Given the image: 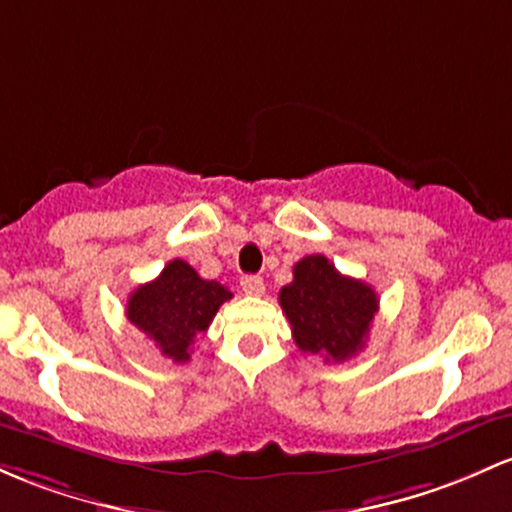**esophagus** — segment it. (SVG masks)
<instances>
[{
    "mask_svg": "<svg viewBox=\"0 0 512 512\" xmlns=\"http://www.w3.org/2000/svg\"><path fill=\"white\" fill-rule=\"evenodd\" d=\"M240 286H243L245 294L250 296L265 294V282H262V277H257V274H247V277L240 279Z\"/></svg>",
    "mask_w": 512,
    "mask_h": 512,
    "instance_id": "1",
    "label": "esophagus"
}]
</instances>
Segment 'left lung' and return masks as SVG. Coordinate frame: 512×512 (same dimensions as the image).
Wrapping results in <instances>:
<instances>
[{"instance_id": "1", "label": "left lung", "mask_w": 512, "mask_h": 512, "mask_svg": "<svg viewBox=\"0 0 512 512\" xmlns=\"http://www.w3.org/2000/svg\"><path fill=\"white\" fill-rule=\"evenodd\" d=\"M296 347L325 362H345L367 342L379 311L376 291L362 279L340 274L323 255H308L294 265V282L279 291Z\"/></svg>"}]
</instances>
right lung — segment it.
<instances>
[{"mask_svg": "<svg viewBox=\"0 0 512 512\" xmlns=\"http://www.w3.org/2000/svg\"><path fill=\"white\" fill-rule=\"evenodd\" d=\"M233 294L213 279H201L192 265L172 260L157 279L128 296L126 316L172 362H189L196 335L206 333L218 308Z\"/></svg>", "mask_w": 512, "mask_h": 512, "instance_id": "right-lung-1", "label": "right lung"}]
</instances>
